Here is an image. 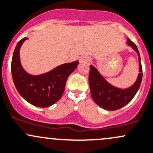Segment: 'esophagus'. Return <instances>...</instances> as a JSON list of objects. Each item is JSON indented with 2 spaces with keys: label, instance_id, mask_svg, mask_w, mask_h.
I'll use <instances>...</instances> for the list:
<instances>
[{
  "label": "esophagus",
  "instance_id": "1",
  "mask_svg": "<svg viewBox=\"0 0 153 153\" xmlns=\"http://www.w3.org/2000/svg\"><path fill=\"white\" fill-rule=\"evenodd\" d=\"M90 62V59L87 56H82L80 59V62L81 63H89Z\"/></svg>",
  "mask_w": 153,
  "mask_h": 153
}]
</instances>
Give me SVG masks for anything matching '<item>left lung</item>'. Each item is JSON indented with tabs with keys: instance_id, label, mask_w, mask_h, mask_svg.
I'll list each match as a JSON object with an SVG mask.
<instances>
[{
	"instance_id": "1",
	"label": "left lung",
	"mask_w": 153,
	"mask_h": 153,
	"mask_svg": "<svg viewBox=\"0 0 153 153\" xmlns=\"http://www.w3.org/2000/svg\"><path fill=\"white\" fill-rule=\"evenodd\" d=\"M128 45L136 51L139 62V76L131 87L121 89L111 86L105 81L95 67L90 65L89 83L91 97L97 105L105 110H118L126 105L134 97L141 86L143 73L139 52L136 45L128 38Z\"/></svg>"
}]
</instances>
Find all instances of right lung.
I'll return each instance as SVG.
<instances>
[{
  "label": "right lung",
  "mask_w": 153,
  "mask_h": 153,
  "mask_svg": "<svg viewBox=\"0 0 153 153\" xmlns=\"http://www.w3.org/2000/svg\"><path fill=\"white\" fill-rule=\"evenodd\" d=\"M28 38L22 39L14 49L12 60V75L19 94L31 105L46 108L56 103L63 94L66 82L76 69L78 61L64 64L39 75L27 73L22 67L20 49Z\"/></svg>",
  "instance_id": "obj_1"
}]
</instances>
